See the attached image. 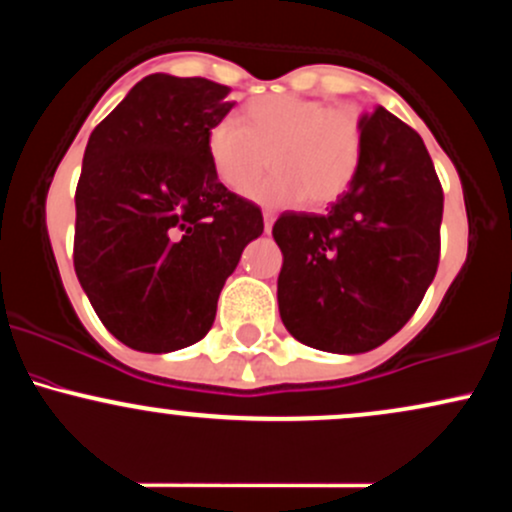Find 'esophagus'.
<instances>
[{
	"label": "esophagus",
	"instance_id": "esophagus-1",
	"mask_svg": "<svg viewBox=\"0 0 512 512\" xmlns=\"http://www.w3.org/2000/svg\"><path fill=\"white\" fill-rule=\"evenodd\" d=\"M264 231H272V223H274V214H272V211H264Z\"/></svg>",
	"mask_w": 512,
	"mask_h": 512
}]
</instances>
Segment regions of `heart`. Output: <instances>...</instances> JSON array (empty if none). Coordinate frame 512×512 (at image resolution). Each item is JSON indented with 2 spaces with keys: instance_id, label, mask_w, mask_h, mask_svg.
Masks as SVG:
<instances>
[{
  "instance_id": "heart-1",
  "label": "heart",
  "mask_w": 512,
  "mask_h": 512,
  "mask_svg": "<svg viewBox=\"0 0 512 512\" xmlns=\"http://www.w3.org/2000/svg\"><path fill=\"white\" fill-rule=\"evenodd\" d=\"M221 185L248 195L267 163L274 173L252 192L267 207H327L346 192L361 166L363 129L356 113L298 96H260L236 120H219L204 137ZM270 161H266V156Z\"/></svg>"
}]
</instances>
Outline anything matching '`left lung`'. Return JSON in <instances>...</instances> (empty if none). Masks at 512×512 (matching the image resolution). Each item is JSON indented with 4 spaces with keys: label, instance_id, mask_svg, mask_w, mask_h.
I'll return each mask as SVG.
<instances>
[{
    "label": "left lung",
    "instance_id": "left-lung-1",
    "mask_svg": "<svg viewBox=\"0 0 512 512\" xmlns=\"http://www.w3.org/2000/svg\"><path fill=\"white\" fill-rule=\"evenodd\" d=\"M349 190L327 214L286 211L272 236L284 255L279 313L301 344L361 354L416 313L440 260L443 187L424 139L375 108Z\"/></svg>",
    "mask_w": 512,
    "mask_h": 512
}]
</instances>
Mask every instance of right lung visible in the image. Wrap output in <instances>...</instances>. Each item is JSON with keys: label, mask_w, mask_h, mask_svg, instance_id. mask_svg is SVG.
<instances>
[{"label": "right lung", "mask_w": 512, "mask_h": 512, "mask_svg": "<svg viewBox=\"0 0 512 512\" xmlns=\"http://www.w3.org/2000/svg\"><path fill=\"white\" fill-rule=\"evenodd\" d=\"M231 88L151 74L91 132L76 185L74 269L96 315L129 349L166 354L211 330L257 204L221 185L204 137Z\"/></svg>", "instance_id": "1"}]
</instances>
